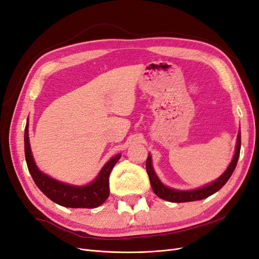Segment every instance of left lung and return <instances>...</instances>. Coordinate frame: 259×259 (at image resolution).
Segmentation results:
<instances>
[{
  "label": "left lung",
  "instance_id": "obj_1",
  "mask_svg": "<svg viewBox=\"0 0 259 259\" xmlns=\"http://www.w3.org/2000/svg\"><path fill=\"white\" fill-rule=\"evenodd\" d=\"M240 149H241V132L239 131L238 137H237L236 151H234L233 158L228 167H227V169L216 180H214V182L192 190H179V189H174V188H170L164 185L154 171V168L152 166L151 154L149 153L147 162H146V169H147L149 179H150L152 190L159 198L169 202L182 203V202H191V201L205 199L209 197V195L217 192L219 189H222L224 185L228 182L233 173L234 168L237 166V163L240 156Z\"/></svg>",
  "mask_w": 259,
  "mask_h": 259
}]
</instances>
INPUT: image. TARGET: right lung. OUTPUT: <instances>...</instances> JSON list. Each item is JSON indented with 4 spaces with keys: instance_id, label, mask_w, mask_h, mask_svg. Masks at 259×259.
Returning a JSON list of instances; mask_svg holds the SVG:
<instances>
[{
    "instance_id": "right-lung-1",
    "label": "right lung",
    "mask_w": 259,
    "mask_h": 259,
    "mask_svg": "<svg viewBox=\"0 0 259 259\" xmlns=\"http://www.w3.org/2000/svg\"><path fill=\"white\" fill-rule=\"evenodd\" d=\"M25 155L28 169L38 189L53 202L71 208H95L103 204L110 192L109 176L121 158V154L112 156L100 169L96 178L88 185L75 186L54 179L36 166L29 143V119L25 128Z\"/></svg>"
}]
</instances>
